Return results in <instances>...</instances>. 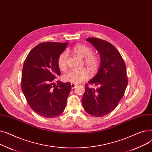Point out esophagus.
Returning a JSON list of instances; mask_svg holds the SVG:
<instances>
[{"label":"esophagus","instance_id":"esophagus-1","mask_svg":"<svg viewBox=\"0 0 152 152\" xmlns=\"http://www.w3.org/2000/svg\"><path fill=\"white\" fill-rule=\"evenodd\" d=\"M71 88L73 89H75V88H76V87H77V85H76V84H71Z\"/></svg>","mask_w":152,"mask_h":152}]
</instances>
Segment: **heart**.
I'll return each instance as SVG.
<instances>
[{
	"mask_svg": "<svg viewBox=\"0 0 152 152\" xmlns=\"http://www.w3.org/2000/svg\"><path fill=\"white\" fill-rule=\"evenodd\" d=\"M72 51L79 57L85 58V64L92 71H95L97 69L100 65V58L97 55L92 53V50L91 48L83 44H77L73 47ZM67 57L66 52H62L58 56L57 65L61 71H65L66 69ZM89 76V70L84 68L79 70H69L63 76V78L66 82L77 84L86 80Z\"/></svg>",
	"mask_w": 152,
	"mask_h": 152,
	"instance_id": "b5f03b06",
	"label": "heart"
}]
</instances>
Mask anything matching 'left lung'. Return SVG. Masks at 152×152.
<instances>
[{
	"instance_id": "obj_1",
	"label": "left lung",
	"mask_w": 152,
	"mask_h": 152,
	"mask_svg": "<svg viewBox=\"0 0 152 152\" xmlns=\"http://www.w3.org/2000/svg\"><path fill=\"white\" fill-rule=\"evenodd\" d=\"M86 41L98 50L100 65L96 75L88 82L97 88L85 84L82 104L87 113L102 117L113 111L123 97L128 82L126 67L121 54L111 43L95 37Z\"/></svg>"
}]
</instances>
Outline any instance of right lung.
<instances>
[{
    "mask_svg": "<svg viewBox=\"0 0 152 152\" xmlns=\"http://www.w3.org/2000/svg\"><path fill=\"white\" fill-rule=\"evenodd\" d=\"M67 43L47 42L39 44L28 53L23 64L21 90L30 107L39 115L52 118L61 114L71 90L69 83L54 79L61 73L58 56Z\"/></svg>",
    "mask_w": 152,
    "mask_h": 152,
    "instance_id": "1",
    "label": "right lung"
}]
</instances>
